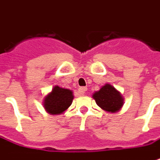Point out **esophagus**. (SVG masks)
<instances>
[{
	"label": "esophagus",
	"instance_id": "34e87169",
	"mask_svg": "<svg viewBox=\"0 0 160 160\" xmlns=\"http://www.w3.org/2000/svg\"><path fill=\"white\" fill-rule=\"evenodd\" d=\"M86 91H87V88H86V87H80L79 90H78V92H79V93H80L81 95H83V94L86 92Z\"/></svg>",
	"mask_w": 160,
	"mask_h": 160
}]
</instances>
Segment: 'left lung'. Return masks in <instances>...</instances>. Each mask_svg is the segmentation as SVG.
Returning a JSON list of instances; mask_svg holds the SVG:
<instances>
[{"label": "left lung", "mask_w": 160, "mask_h": 160, "mask_svg": "<svg viewBox=\"0 0 160 160\" xmlns=\"http://www.w3.org/2000/svg\"><path fill=\"white\" fill-rule=\"evenodd\" d=\"M97 105L108 112L115 113L120 110L124 99L119 92L111 84L106 83L92 95Z\"/></svg>", "instance_id": "1"}]
</instances>
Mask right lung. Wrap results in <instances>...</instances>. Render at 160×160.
I'll return each instance as SVG.
<instances>
[{"label":"right lung","mask_w":160,"mask_h":160,"mask_svg":"<svg viewBox=\"0 0 160 160\" xmlns=\"http://www.w3.org/2000/svg\"><path fill=\"white\" fill-rule=\"evenodd\" d=\"M74 99L73 92L71 90L58 87H53L52 91L45 96L43 101V107L48 113L52 115H59L72 104Z\"/></svg>","instance_id":"add662e5"}]
</instances>
